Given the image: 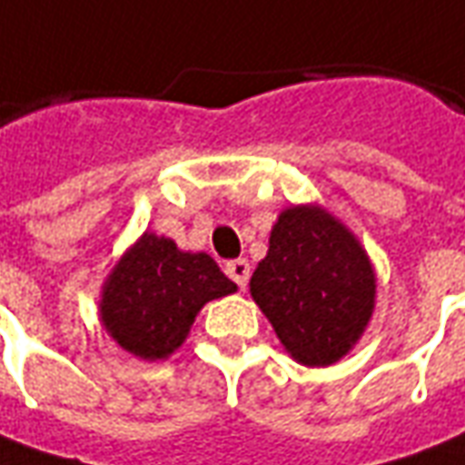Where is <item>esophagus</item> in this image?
Masks as SVG:
<instances>
[{"instance_id": "34e87169", "label": "esophagus", "mask_w": 465, "mask_h": 465, "mask_svg": "<svg viewBox=\"0 0 465 465\" xmlns=\"http://www.w3.org/2000/svg\"><path fill=\"white\" fill-rule=\"evenodd\" d=\"M225 273L238 283V288L248 286V278H251V263L245 258H238V261H230L225 265Z\"/></svg>"}]
</instances>
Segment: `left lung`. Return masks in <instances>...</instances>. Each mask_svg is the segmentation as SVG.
<instances>
[{
	"mask_svg": "<svg viewBox=\"0 0 465 465\" xmlns=\"http://www.w3.org/2000/svg\"><path fill=\"white\" fill-rule=\"evenodd\" d=\"M251 293L301 364L326 367L347 354L374 309V271L347 227L319 207L278 217Z\"/></svg>",
	"mask_w": 465,
	"mask_h": 465,
	"instance_id": "obj_1",
	"label": "left lung"
}]
</instances>
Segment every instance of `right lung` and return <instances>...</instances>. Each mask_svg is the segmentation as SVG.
<instances>
[{"instance_id":"1","label":"right lung","mask_w":465,"mask_h":465,"mask_svg":"<svg viewBox=\"0 0 465 465\" xmlns=\"http://www.w3.org/2000/svg\"><path fill=\"white\" fill-rule=\"evenodd\" d=\"M235 288L207 252H182L174 240L146 232L108 278L101 316L131 354L164 360L184 341L202 306Z\"/></svg>"}]
</instances>
